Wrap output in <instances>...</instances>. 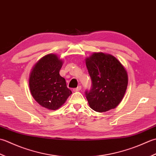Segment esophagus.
<instances>
[{
    "label": "esophagus",
    "mask_w": 156,
    "mask_h": 156,
    "mask_svg": "<svg viewBox=\"0 0 156 156\" xmlns=\"http://www.w3.org/2000/svg\"><path fill=\"white\" fill-rule=\"evenodd\" d=\"M81 85H79V86H78L77 87L73 89V91H78L79 90H81Z\"/></svg>",
    "instance_id": "obj_1"
}]
</instances>
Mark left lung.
<instances>
[{"instance_id":"1","label":"left lung","mask_w":156,"mask_h":156,"mask_svg":"<svg viewBox=\"0 0 156 156\" xmlns=\"http://www.w3.org/2000/svg\"><path fill=\"white\" fill-rule=\"evenodd\" d=\"M85 64L92 80L91 90L85 92L90 107L98 112L115 108L128 85L126 69L116 57L103 52H94Z\"/></svg>"}]
</instances>
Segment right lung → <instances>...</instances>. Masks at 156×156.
<instances>
[{
  "label": "right lung",
  "instance_id": "obj_1",
  "mask_svg": "<svg viewBox=\"0 0 156 156\" xmlns=\"http://www.w3.org/2000/svg\"><path fill=\"white\" fill-rule=\"evenodd\" d=\"M63 65L55 54H48L34 65L29 77V87L34 100L44 108L55 110L65 104L72 91L59 72Z\"/></svg>",
  "mask_w": 156,
  "mask_h": 156
}]
</instances>
